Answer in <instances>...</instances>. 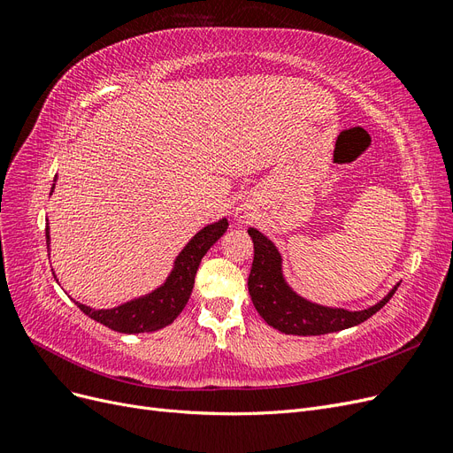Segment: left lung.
<instances>
[{"mask_svg":"<svg viewBox=\"0 0 453 453\" xmlns=\"http://www.w3.org/2000/svg\"><path fill=\"white\" fill-rule=\"evenodd\" d=\"M248 232L255 251L248 280L253 306L270 326L285 334L318 336L359 325L386 306L399 287L396 285L376 306L361 311L311 304L287 287L281 276V258L273 243L255 228H250Z\"/></svg>","mask_w":453,"mask_h":453,"instance_id":"obj_1","label":"left lung"}]
</instances>
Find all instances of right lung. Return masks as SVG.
Returning <instances> with one entry per match:
<instances>
[{
  "mask_svg": "<svg viewBox=\"0 0 453 453\" xmlns=\"http://www.w3.org/2000/svg\"><path fill=\"white\" fill-rule=\"evenodd\" d=\"M226 228V219H221L219 223L202 228L198 234L187 243V248L181 251V255L177 257L175 268L170 273L168 281L149 296L134 300V303L122 304L113 310H92L88 306L75 303L77 308L85 315H88L90 319L113 328L117 333L127 334L158 331V328L173 323V319L183 311L185 304L188 303L190 293H193L195 276L202 257L225 234ZM45 230L49 242V228Z\"/></svg>",
  "mask_w": 453,
  "mask_h": 453,
  "instance_id": "add662e5",
  "label": "right lung"
}]
</instances>
